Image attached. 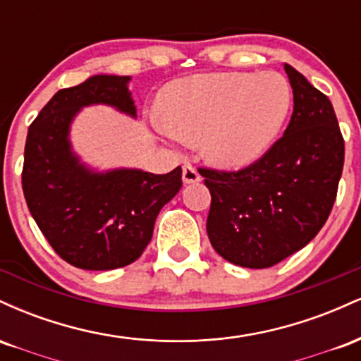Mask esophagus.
<instances>
[{
  "label": "esophagus",
  "instance_id": "esophagus-1",
  "mask_svg": "<svg viewBox=\"0 0 361 361\" xmlns=\"http://www.w3.org/2000/svg\"><path fill=\"white\" fill-rule=\"evenodd\" d=\"M181 176H183V183H186V185L197 183V181L202 180L200 173H198L197 169L192 166V164H183V175Z\"/></svg>",
  "mask_w": 361,
  "mask_h": 361
}]
</instances>
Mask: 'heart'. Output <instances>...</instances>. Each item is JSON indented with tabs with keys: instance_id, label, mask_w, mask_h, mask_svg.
I'll return each mask as SVG.
<instances>
[{
	"instance_id": "heart-1",
	"label": "heart",
	"mask_w": 361,
	"mask_h": 361,
	"mask_svg": "<svg viewBox=\"0 0 361 361\" xmlns=\"http://www.w3.org/2000/svg\"><path fill=\"white\" fill-rule=\"evenodd\" d=\"M292 90L279 73H221L171 82L159 100L163 128L204 137V152L227 169L258 161L287 122Z\"/></svg>"
}]
</instances>
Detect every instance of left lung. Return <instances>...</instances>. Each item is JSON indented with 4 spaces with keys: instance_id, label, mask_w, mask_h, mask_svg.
Instances as JSON below:
<instances>
[{
    "instance_id": "8db88e82",
    "label": "left lung",
    "mask_w": 361,
    "mask_h": 361,
    "mask_svg": "<svg viewBox=\"0 0 361 361\" xmlns=\"http://www.w3.org/2000/svg\"><path fill=\"white\" fill-rule=\"evenodd\" d=\"M285 71L293 111L283 135L246 168H198L212 197L210 243L244 268H270L316 238L333 210L345 163L329 98L292 66Z\"/></svg>"
}]
</instances>
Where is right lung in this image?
<instances>
[{
    "mask_svg": "<svg viewBox=\"0 0 361 361\" xmlns=\"http://www.w3.org/2000/svg\"><path fill=\"white\" fill-rule=\"evenodd\" d=\"M128 76L90 78L59 90L30 123L22 186L32 217L52 250L82 270L127 267L151 241L159 210L181 188V168L91 173L71 152L69 123L81 106L106 103L135 117Z\"/></svg>",
    "mask_w": 361,
    "mask_h": 361,
    "instance_id": "obj_1",
    "label": "right lung"
}]
</instances>
